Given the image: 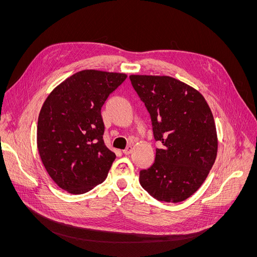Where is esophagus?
I'll return each instance as SVG.
<instances>
[{
	"instance_id": "34e87169",
	"label": "esophagus",
	"mask_w": 257,
	"mask_h": 257,
	"mask_svg": "<svg viewBox=\"0 0 257 257\" xmlns=\"http://www.w3.org/2000/svg\"><path fill=\"white\" fill-rule=\"evenodd\" d=\"M132 150H133V147L132 146H128L126 149L123 151V153L125 154V155H129V154H131L132 153Z\"/></svg>"
}]
</instances>
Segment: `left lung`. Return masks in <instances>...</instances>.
<instances>
[{"label":"left lung","mask_w":257,"mask_h":257,"mask_svg":"<svg viewBox=\"0 0 257 257\" xmlns=\"http://www.w3.org/2000/svg\"><path fill=\"white\" fill-rule=\"evenodd\" d=\"M131 84L150 113L156 149L154 164L140 172L153 198L181 202L202 185L218 152L214 119L204 97L169 76L131 75Z\"/></svg>","instance_id":"left-lung-1"}]
</instances>
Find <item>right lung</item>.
<instances>
[{
  "label": "right lung",
  "instance_id": "obj_1",
  "mask_svg": "<svg viewBox=\"0 0 257 257\" xmlns=\"http://www.w3.org/2000/svg\"><path fill=\"white\" fill-rule=\"evenodd\" d=\"M127 75L86 70L76 73L45 101L37 123L43 164L62 190L89 192L108 175L115 154L104 144L102 106Z\"/></svg>",
  "mask_w": 257,
  "mask_h": 257
}]
</instances>
